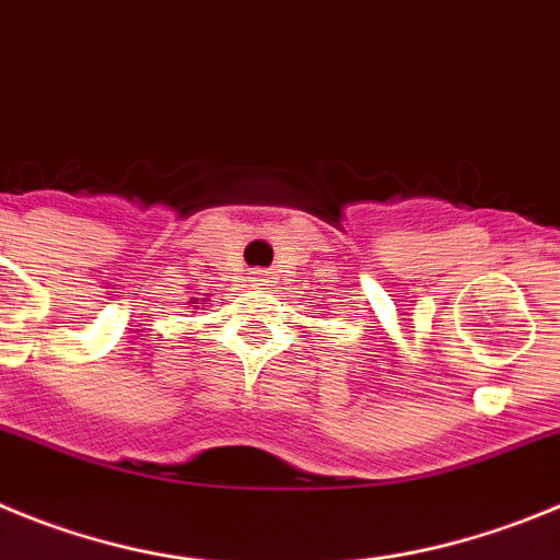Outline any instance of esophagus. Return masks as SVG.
Here are the masks:
<instances>
[{"label":"esophagus","instance_id":"obj_1","mask_svg":"<svg viewBox=\"0 0 560 560\" xmlns=\"http://www.w3.org/2000/svg\"><path fill=\"white\" fill-rule=\"evenodd\" d=\"M254 281H256V284H265V281H268V273H259Z\"/></svg>","mask_w":560,"mask_h":560}]
</instances>
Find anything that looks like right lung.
I'll use <instances>...</instances> for the list:
<instances>
[{
	"label": "right lung",
	"mask_w": 560,
	"mask_h": 560,
	"mask_svg": "<svg viewBox=\"0 0 560 560\" xmlns=\"http://www.w3.org/2000/svg\"><path fill=\"white\" fill-rule=\"evenodd\" d=\"M189 304H198V299H192V301H189ZM195 310H198V306H195Z\"/></svg>",
	"instance_id": "add662e5"
}]
</instances>
